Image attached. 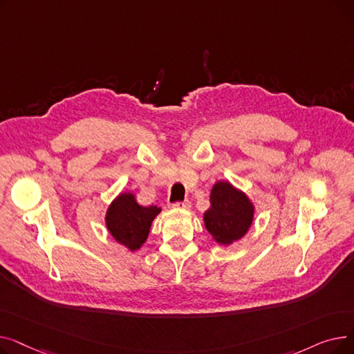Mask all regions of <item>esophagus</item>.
I'll use <instances>...</instances> for the list:
<instances>
[{"label": "esophagus", "instance_id": "esophagus-1", "mask_svg": "<svg viewBox=\"0 0 354 354\" xmlns=\"http://www.w3.org/2000/svg\"><path fill=\"white\" fill-rule=\"evenodd\" d=\"M174 208H178V209H189L191 208V202L189 201H183V202H175L172 203Z\"/></svg>", "mask_w": 354, "mask_h": 354}]
</instances>
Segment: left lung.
Returning <instances> with one entry per match:
<instances>
[{
    "label": "left lung",
    "instance_id": "1",
    "mask_svg": "<svg viewBox=\"0 0 354 354\" xmlns=\"http://www.w3.org/2000/svg\"><path fill=\"white\" fill-rule=\"evenodd\" d=\"M254 207L245 194L230 182H218L211 192V207L203 215L208 232L216 243L228 245L243 238L252 224Z\"/></svg>",
    "mask_w": 354,
    "mask_h": 354
}]
</instances>
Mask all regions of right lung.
I'll list each match as a JSON object with an SVG mask.
<instances>
[{
  "mask_svg": "<svg viewBox=\"0 0 354 354\" xmlns=\"http://www.w3.org/2000/svg\"><path fill=\"white\" fill-rule=\"evenodd\" d=\"M159 212L160 208L156 205L142 207L132 194H122L109 207L106 225L118 243L135 251L146 241L152 221Z\"/></svg>",
  "mask_w": 354,
  "mask_h": 354,
  "instance_id": "obj_1",
  "label": "right lung"
}]
</instances>
